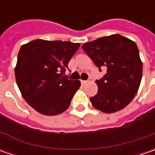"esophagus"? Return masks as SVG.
Here are the masks:
<instances>
[{
  "instance_id": "1",
  "label": "esophagus",
  "mask_w": 155,
  "mask_h": 155,
  "mask_svg": "<svg viewBox=\"0 0 155 155\" xmlns=\"http://www.w3.org/2000/svg\"><path fill=\"white\" fill-rule=\"evenodd\" d=\"M81 83H82V84H86L87 83H88V81H86V80H81Z\"/></svg>"
}]
</instances>
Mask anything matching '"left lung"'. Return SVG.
<instances>
[{"label":"left lung","instance_id":"obj_1","mask_svg":"<svg viewBox=\"0 0 155 155\" xmlns=\"http://www.w3.org/2000/svg\"><path fill=\"white\" fill-rule=\"evenodd\" d=\"M82 48L104 77L96 83L98 91L91 97L93 107L104 113H114L124 109L134 97L140 87L142 62L136 44L120 34L105 36L87 42Z\"/></svg>","mask_w":155,"mask_h":155}]
</instances>
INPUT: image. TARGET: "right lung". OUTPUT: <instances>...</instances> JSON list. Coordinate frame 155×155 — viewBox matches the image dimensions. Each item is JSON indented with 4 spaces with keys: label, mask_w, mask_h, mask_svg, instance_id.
<instances>
[{
    "label": "right lung",
    "mask_w": 155,
    "mask_h": 155,
    "mask_svg": "<svg viewBox=\"0 0 155 155\" xmlns=\"http://www.w3.org/2000/svg\"><path fill=\"white\" fill-rule=\"evenodd\" d=\"M79 46L69 41L35 39L21 47L16 83L23 98L40 114L56 116L69 108L81 83L64 74Z\"/></svg>",
    "instance_id": "add662e5"
}]
</instances>
